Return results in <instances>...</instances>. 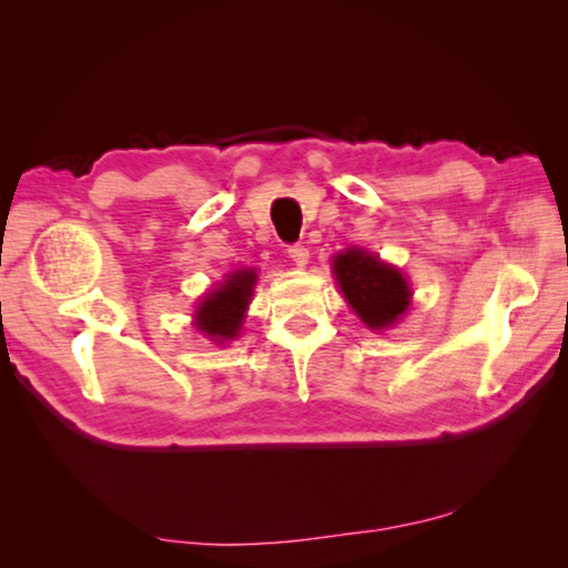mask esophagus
<instances>
[{"instance_id":"esophagus-1","label":"esophagus","mask_w":568,"mask_h":568,"mask_svg":"<svg viewBox=\"0 0 568 568\" xmlns=\"http://www.w3.org/2000/svg\"><path fill=\"white\" fill-rule=\"evenodd\" d=\"M287 257H291L297 267H303L307 263V257H311V253H307L305 245H287Z\"/></svg>"}]
</instances>
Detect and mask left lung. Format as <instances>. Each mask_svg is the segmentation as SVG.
I'll list each match as a JSON object with an SVG mask.
<instances>
[{
  "label": "left lung",
  "instance_id": "1",
  "mask_svg": "<svg viewBox=\"0 0 568 568\" xmlns=\"http://www.w3.org/2000/svg\"><path fill=\"white\" fill-rule=\"evenodd\" d=\"M345 301L368 328H388L408 307V283L396 267L381 263L363 250H345L333 263Z\"/></svg>",
  "mask_w": 568,
  "mask_h": 568
}]
</instances>
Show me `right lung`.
Segmentation results:
<instances>
[{
  "instance_id": "add662e5",
  "label": "right lung",
  "mask_w": 568,
  "mask_h": 568,
  "mask_svg": "<svg viewBox=\"0 0 568 568\" xmlns=\"http://www.w3.org/2000/svg\"><path fill=\"white\" fill-rule=\"evenodd\" d=\"M255 271H237L220 285L217 291L210 293L197 307L195 325L210 338L223 343L227 338H235L240 331V323L245 318V305L250 301L255 285Z\"/></svg>"
}]
</instances>
